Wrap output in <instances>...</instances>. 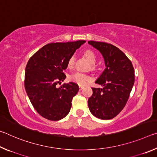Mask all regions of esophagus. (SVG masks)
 Here are the masks:
<instances>
[{
    "label": "esophagus",
    "instance_id": "34e87169",
    "mask_svg": "<svg viewBox=\"0 0 157 157\" xmlns=\"http://www.w3.org/2000/svg\"><path fill=\"white\" fill-rule=\"evenodd\" d=\"M84 88V86H81V85H79V90H80V91H81V90L83 89Z\"/></svg>",
    "mask_w": 157,
    "mask_h": 157
}]
</instances>
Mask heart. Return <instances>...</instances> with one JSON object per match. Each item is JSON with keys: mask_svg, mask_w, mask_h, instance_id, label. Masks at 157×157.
Instances as JSON below:
<instances>
[{"mask_svg": "<svg viewBox=\"0 0 157 157\" xmlns=\"http://www.w3.org/2000/svg\"><path fill=\"white\" fill-rule=\"evenodd\" d=\"M85 56L86 57L87 59L89 61V62L91 63H94L96 61V56H95V53L91 50H87L84 52ZM74 64H75V56L72 55L70 57L68 62L67 66L69 68H73ZM69 79L71 82H75V83L78 84L79 85H86L89 81H91V78L89 75H86L84 73L81 72H75L73 73L72 75L69 76Z\"/></svg>", "mask_w": 157, "mask_h": 157, "instance_id": "b5f03b06", "label": "heart"}]
</instances>
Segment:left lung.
I'll list each match as a JSON object with an SVG mask.
<instances>
[{
  "label": "left lung",
  "mask_w": 157,
  "mask_h": 157,
  "mask_svg": "<svg viewBox=\"0 0 157 157\" xmlns=\"http://www.w3.org/2000/svg\"><path fill=\"white\" fill-rule=\"evenodd\" d=\"M88 44L100 52L106 66L95 81L102 88H92L89 108L96 118L109 120L123 110L128 100L134 83V69L125 54L113 45L94 41Z\"/></svg>",
  "instance_id": "8db88e82"
}]
</instances>
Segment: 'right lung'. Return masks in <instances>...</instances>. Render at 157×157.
<instances>
[{
    "label": "right lung",
    "mask_w": 157,
    "mask_h": 157,
    "mask_svg": "<svg viewBox=\"0 0 157 157\" xmlns=\"http://www.w3.org/2000/svg\"><path fill=\"white\" fill-rule=\"evenodd\" d=\"M86 41L51 43L32 56L25 67V89L32 105L44 118L59 121L67 115L73 98L79 91L74 82L57 84L64 80L67 62Z\"/></svg>",
    "instance_id": "1"
}]
</instances>
